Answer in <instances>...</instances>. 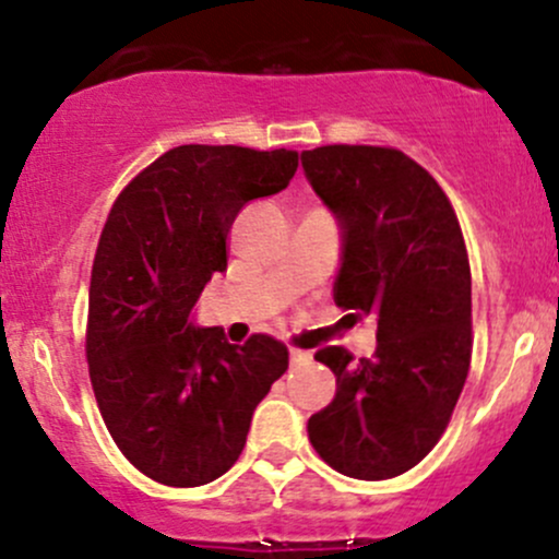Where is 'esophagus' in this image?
<instances>
[{
  "label": "esophagus",
  "instance_id": "esophagus-1",
  "mask_svg": "<svg viewBox=\"0 0 559 559\" xmlns=\"http://www.w3.org/2000/svg\"><path fill=\"white\" fill-rule=\"evenodd\" d=\"M289 358H292V367H299V364H308L310 361V350L289 348Z\"/></svg>",
  "mask_w": 559,
  "mask_h": 559
}]
</instances>
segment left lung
I'll return each instance as SVG.
<instances>
[{"label": "left lung", "mask_w": 559, "mask_h": 559, "mask_svg": "<svg viewBox=\"0 0 559 559\" xmlns=\"http://www.w3.org/2000/svg\"><path fill=\"white\" fill-rule=\"evenodd\" d=\"M302 168L343 225L337 308L378 319V350L316 354L337 393L310 415L321 461L354 479H391L442 439L472 364V267L455 209L413 157L393 146L326 144Z\"/></svg>", "instance_id": "1"}]
</instances>
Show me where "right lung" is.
<instances>
[{"label":"right lung","instance_id":"right-lung-1","mask_svg":"<svg viewBox=\"0 0 559 559\" xmlns=\"http://www.w3.org/2000/svg\"><path fill=\"white\" fill-rule=\"evenodd\" d=\"M297 160L295 150L181 144L111 205L91 273L87 372L115 444L160 485L222 477L257 404L289 369V350L270 334L233 345L187 319L211 273L227 267L238 211L284 190Z\"/></svg>","mask_w":559,"mask_h":559}]
</instances>
